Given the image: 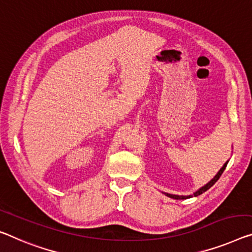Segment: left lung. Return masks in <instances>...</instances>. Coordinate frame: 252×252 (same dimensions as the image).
Wrapping results in <instances>:
<instances>
[{"instance_id":"left-lung-1","label":"left lung","mask_w":252,"mask_h":252,"mask_svg":"<svg viewBox=\"0 0 252 252\" xmlns=\"http://www.w3.org/2000/svg\"><path fill=\"white\" fill-rule=\"evenodd\" d=\"M227 162L229 161H226L225 163L223 164V166L222 168L220 169V171L216 173L215 175V177L213 178V179L211 180V181H208V183L205 185V186H203L202 188H199L198 190H196L195 192L192 193V195H188V196H179V195H172V193H168V192H163L162 191V193H164L165 196H168V197H170V198H172V199H188V198H191V197H197V196H199V195H202L203 192H205L206 190H208V189H210L213 185H214L216 181H218L219 179H220V177L222 176V173H223V171L224 170H225V168H226V165H227Z\"/></svg>"}]
</instances>
